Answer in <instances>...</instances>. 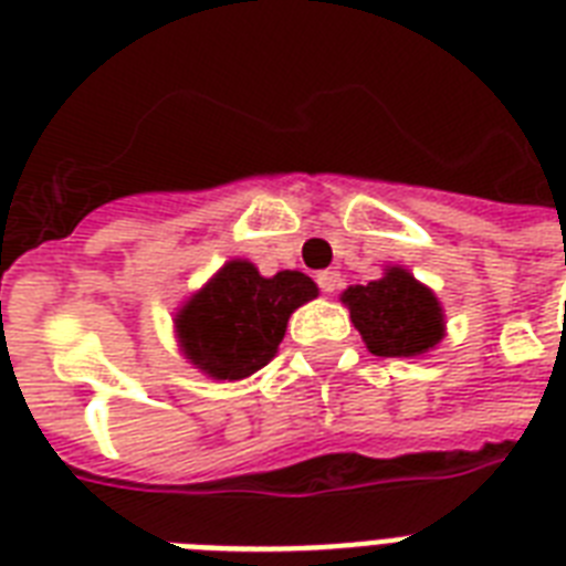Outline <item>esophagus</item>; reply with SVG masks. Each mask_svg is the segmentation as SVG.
Here are the masks:
<instances>
[{
    "instance_id": "esophagus-1",
    "label": "esophagus",
    "mask_w": 566,
    "mask_h": 566,
    "mask_svg": "<svg viewBox=\"0 0 566 566\" xmlns=\"http://www.w3.org/2000/svg\"><path fill=\"white\" fill-rule=\"evenodd\" d=\"M340 282H344V279H340L337 270H323V273L317 275V284L323 293H335L337 287H340Z\"/></svg>"
}]
</instances>
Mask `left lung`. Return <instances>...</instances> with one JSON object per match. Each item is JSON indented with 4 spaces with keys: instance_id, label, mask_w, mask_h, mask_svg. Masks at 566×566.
<instances>
[{
    "instance_id": "8db88e82",
    "label": "left lung",
    "mask_w": 566,
    "mask_h": 566,
    "mask_svg": "<svg viewBox=\"0 0 566 566\" xmlns=\"http://www.w3.org/2000/svg\"><path fill=\"white\" fill-rule=\"evenodd\" d=\"M340 300L367 349L381 358L429 353L447 332L438 296L402 266H387L376 282L346 287Z\"/></svg>"
}]
</instances>
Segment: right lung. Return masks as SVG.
<instances>
[{
	"mask_svg": "<svg viewBox=\"0 0 566 566\" xmlns=\"http://www.w3.org/2000/svg\"><path fill=\"white\" fill-rule=\"evenodd\" d=\"M317 296L305 273L282 270L264 279L249 261H229L176 314L185 358L205 376L238 381L273 361L287 319Z\"/></svg>",
	"mask_w": 566,
	"mask_h": 566,
	"instance_id": "right-lung-1",
	"label": "right lung"
}]
</instances>
